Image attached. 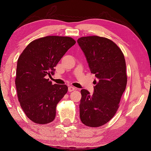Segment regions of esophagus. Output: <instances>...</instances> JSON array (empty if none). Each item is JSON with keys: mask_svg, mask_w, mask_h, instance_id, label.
I'll use <instances>...</instances> for the list:
<instances>
[{"mask_svg": "<svg viewBox=\"0 0 151 151\" xmlns=\"http://www.w3.org/2000/svg\"><path fill=\"white\" fill-rule=\"evenodd\" d=\"M76 90V88L75 87H73V86H68V92H73V91H74V90Z\"/></svg>", "mask_w": 151, "mask_h": 151, "instance_id": "esophagus-1", "label": "esophagus"}]
</instances>
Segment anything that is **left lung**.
Returning a JSON list of instances; mask_svg holds the SVG:
<instances>
[{"mask_svg": "<svg viewBox=\"0 0 151 151\" xmlns=\"http://www.w3.org/2000/svg\"><path fill=\"white\" fill-rule=\"evenodd\" d=\"M94 74V92L81 90L79 108L81 122L86 126L100 127L116 114L127 85L125 57L121 49L106 37L87 36L77 40Z\"/></svg>", "mask_w": 151, "mask_h": 151, "instance_id": "1", "label": "left lung"}]
</instances>
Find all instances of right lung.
I'll return each mask as SVG.
<instances>
[{"label": "right lung", "instance_id": "obj_1", "mask_svg": "<svg viewBox=\"0 0 151 151\" xmlns=\"http://www.w3.org/2000/svg\"><path fill=\"white\" fill-rule=\"evenodd\" d=\"M76 42L70 37L46 36L33 41L19 57L15 84L18 100L26 116L47 124L56 116L57 104L68 91L65 84H52L47 76Z\"/></svg>", "mask_w": 151, "mask_h": 151}]
</instances>
